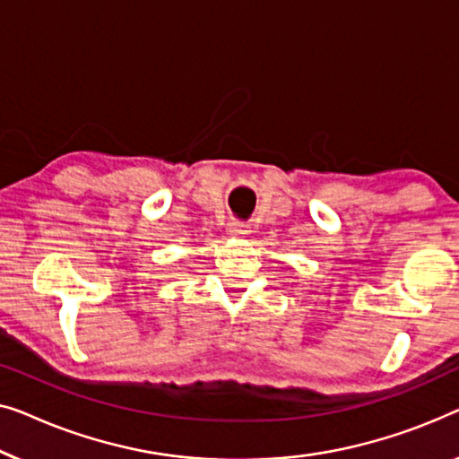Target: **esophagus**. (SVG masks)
<instances>
[{
    "label": "esophagus",
    "mask_w": 459,
    "mask_h": 459,
    "mask_svg": "<svg viewBox=\"0 0 459 459\" xmlns=\"http://www.w3.org/2000/svg\"><path fill=\"white\" fill-rule=\"evenodd\" d=\"M229 235L230 237H245V235H249V224H245V222H230L229 224Z\"/></svg>",
    "instance_id": "esophagus-1"
}]
</instances>
